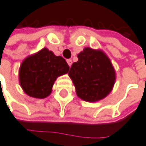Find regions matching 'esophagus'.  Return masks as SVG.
Listing matches in <instances>:
<instances>
[{
    "label": "esophagus",
    "instance_id": "1",
    "mask_svg": "<svg viewBox=\"0 0 146 146\" xmlns=\"http://www.w3.org/2000/svg\"><path fill=\"white\" fill-rule=\"evenodd\" d=\"M67 62H68V64H69V66L70 67V66H71V64H72V60H71V59H68V60H67Z\"/></svg>",
    "mask_w": 146,
    "mask_h": 146
}]
</instances>
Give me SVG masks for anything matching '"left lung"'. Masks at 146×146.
Masks as SVG:
<instances>
[{
    "label": "left lung",
    "mask_w": 146,
    "mask_h": 146,
    "mask_svg": "<svg viewBox=\"0 0 146 146\" xmlns=\"http://www.w3.org/2000/svg\"><path fill=\"white\" fill-rule=\"evenodd\" d=\"M68 71L77 96L87 102H97L107 97L116 81L111 60L102 51L85 48L77 55Z\"/></svg>",
    "instance_id": "8db88e82"
}]
</instances>
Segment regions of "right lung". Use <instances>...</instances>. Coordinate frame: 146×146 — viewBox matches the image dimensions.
<instances>
[{
	"mask_svg": "<svg viewBox=\"0 0 146 146\" xmlns=\"http://www.w3.org/2000/svg\"><path fill=\"white\" fill-rule=\"evenodd\" d=\"M70 67L62 56L46 48L28 56L19 70L20 84L29 97L45 98L52 91L56 78L68 73Z\"/></svg>",
	"mask_w": 146,
	"mask_h": 146,
	"instance_id": "add662e5",
	"label": "right lung"
}]
</instances>
